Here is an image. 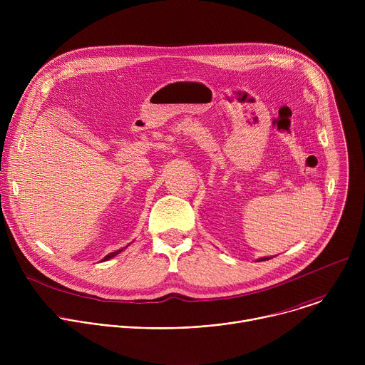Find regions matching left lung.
<instances>
[{"label":"left lung","mask_w":365,"mask_h":365,"mask_svg":"<svg viewBox=\"0 0 365 365\" xmlns=\"http://www.w3.org/2000/svg\"><path fill=\"white\" fill-rule=\"evenodd\" d=\"M270 258H273V257H262V258H258L257 262H266V259H270Z\"/></svg>","instance_id":"left-lung-1"}]
</instances>
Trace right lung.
I'll use <instances>...</instances> for the list:
<instances>
[{
  "mask_svg": "<svg viewBox=\"0 0 365 365\" xmlns=\"http://www.w3.org/2000/svg\"><path fill=\"white\" fill-rule=\"evenodd\" d=\"M130 245V244H128ZM127 245V247H128ZM127 247H124V248H127ZM124 248H121V250H117V251H114V252H110L108 255H106V257H103V262H107V259H110V258H113V257H115V255H118L121 251H124Z\"/></svg>",
  "mask_w": 365,
  "mask_h": 365,
  "instance_id": "right-lung-1",
  "label": "right lung"
}]
</instances>
